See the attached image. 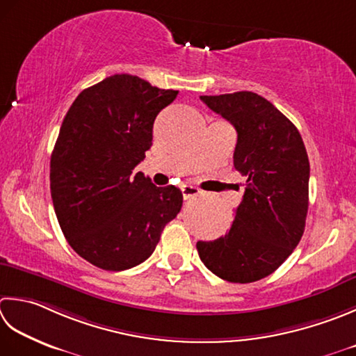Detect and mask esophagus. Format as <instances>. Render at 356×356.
<instances>
[{
	"instance_id": "esophagus-1",
	"label": "esophagus",
	"mask_w": 356,
	"mask_h": 356,
	"mask_svg": "<svg viewBox=\"0 0 356 356\" xmlns=\"http://www.w3.org/2000/svg\"><path fill=\"white\" fill-rule=\"evenodd\" d=\"M199 193H200L199 188H196V186H193V185H182V196H184L185 200L191 199V197H194V196H197Z\"/></svg>"
}]
</instances>
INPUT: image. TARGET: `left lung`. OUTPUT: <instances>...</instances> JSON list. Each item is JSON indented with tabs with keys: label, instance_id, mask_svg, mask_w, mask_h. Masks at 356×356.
Listing matches in <instances>:
<instances>
[{
	"label": "left lung",
	"instance_id": "obj_1",
	"mask_svg": "<svg viewBox=\"0 0 356 356\" xmlns=\"http://www.w3.org/2000/svg\"><path fill=\"white\" fill-rule=\"evenodd\" d=\"M238 132L234 168L245 193L232 228L219 239L197 242L200 261L228 282L259 281L293 253L309 210L310 163L296 127L264 97L250 90L200 95Z\"/></svg>",
	"mask_w": 356,
	"mask_h": 356
}]
</instances>
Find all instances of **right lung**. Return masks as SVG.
Here are the masks:
<instances>
[{
  "mask_svg": "<svg viewBox=\"0 0 356 356\" xmlns=\"http://www.w3.org/2000/svg\"><path fill=\"white\" fill-rule=\"evenodd\" d=\"M179 90L115 74L81 90L51 156V196L61 232L83 259L109 271L138 266L182 208V191L134 168L152 145L157 114Z\"/></svg>",
  "mask_w": 356,
  "mask_h": 356,
  "instance_id": "1",
  "label": "right lung"
}]
</instances>
